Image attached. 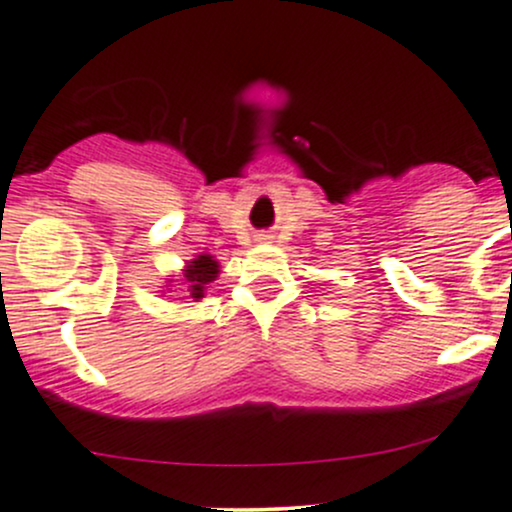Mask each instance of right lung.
Listing matches in <instances>:
<instances>
[{
    "instance_id": "obj_1",
    "label": "right lung",
    "mask_w": 512,
    "mask_h": 512,
    "mask_svg": "<svg viewBox=\"0 0 512 512\" xmlns=\"http://www.w3.org/2000/svg\"><path fill=\"white\" fill-rule=\"evenodd\" d=\"M220 275L218 260H213V255H198L195 260H190L183 270V294L185 299H193L200 302L205 297V289L210 282H215V277Z\"/></svg>"
}]
</instances>
